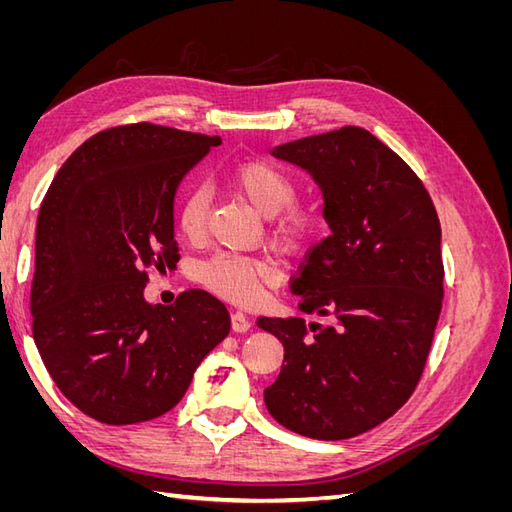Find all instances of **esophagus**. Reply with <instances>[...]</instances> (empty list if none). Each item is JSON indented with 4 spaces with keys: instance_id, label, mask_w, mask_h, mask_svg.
Listing matches in <instances>:
<instances>
[{
    "instance_id": "obj_1",
    "label": "esophagus",
    "mask_w": 512,
    "mask_h": 512,
    "mask_svg": "<svg viewBox=\"0 0 512 512\" xmlns=\"http://www.w3.org/2000/svg\"><path fill=\"white\" fill-rule=\"evenodd\" d=\"M230 327H232V331H235V333H245L247 329L252 327V322H250V318H247L243 312H232V316H230Z\"/></svg>"
}]
</instances>
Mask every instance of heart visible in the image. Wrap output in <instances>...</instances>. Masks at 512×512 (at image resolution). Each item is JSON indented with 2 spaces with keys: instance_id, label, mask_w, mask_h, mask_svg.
<instances>
[{
  "instance_id": "obj_1",
  "label": "heart",
  "mask_w": 512,
  "mask_h": 512,
  "mask_svg": "<svg viewBox=\"0 0 512 512\" xmlns=\"http://www.w3.org/2000/svg\"><path fill=\"white\" fill-rule=\"evenodd\" d=\"M228 183L265 218H273L287 209L273 224V239L284 250H294L312 235V215L299 207H290L297 198V181L282 166L269 160H247L230 170ZM177 222L183 237L200 239L205 235L209 222V192L205 188H192L181 196ZM198 275L200 282L220 297L250 305L262 297L269 284L277 282L280 269L269 258L220 252L200 265Z\"/></svg>"
}]
</instances>
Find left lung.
<instances>
[{"instance_id":"obj_1","label":"left lung","mask_w":512,"mask_h":512,"mask_svg":"<svg viewBox=\"0 0 512 512\" xmlns=\"http://www.w3.org/2000/svg\"><path fill=\"white\" fill-rule=\"evenodd\" d=\"M271 156L307 170L331 235L316 243L290 290L305 314L258 318L284 346L265 389L271 416L316 440H346L393 416L421 380L444 297L442 228L423 181L356 126L299 138Z\"/></svg>"}]
</instances>
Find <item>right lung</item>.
I'll return each instance as SVG.
<instances>
[{"label":"right lung","instance_id":"add662e5","mask_svg":"<svg viewBox=\"0 0 512 512\" xmlns=\"http://www.w3.org/2000/svg\"><path fill=\"white\" fill-rule=\"evenodd\" d=\"M220 136L156 123L98 132L59 168L36 224L34 342L72 404L106 425L175 408L230 331L226 305L185 290L145 299L149 271L179 260V183Z\"/></svg>","mask_w":512,"mask_h":512}]
</instances>
